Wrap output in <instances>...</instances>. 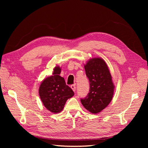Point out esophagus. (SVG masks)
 I'll return each instance as SVG.
<instances>
[{
    "label": "esophagus",
    "mask_w": 148,
    "mask_h": 148,
    "mask_svg": "<svg viewBox=\"0 0 148 148\" xmlns=\"http://www.w3.org/2000/svg\"><path fill=\"white\" fill-rule=\"evenodd\" d=\"M71 88L73 89V91L74 92H76V85L75 84H72V85H71Z\"/></svg>",
    "instance_id": "1"
}]
</instances>
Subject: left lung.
<instances>
[{
	"label": "left lung",
	"instance_id": "1",
	"mask_svg": "<svg viewBox=\"0 0 148 148\" xmlns=\"http://www.w3.org/2000/svg\"><path fill=\"white\" fill-rule=\"evenodd\" d=\"M89 82V91L81 102L92 114L99 113L109 105L114 95V86L109 70L101 58H93L84 65Z\"/></svg>",
	"mask_w": 148,
	"mask_h": 148
}]
</instances>
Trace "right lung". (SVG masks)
Listing matches in <instances>:
<instances>
[{"label":"right lung","mask_w":148,"mask_h":148,"mask_svg":"<svg viewBox=\"0 0 148 148\" xmlns=\"http://www.w3.org/2000/svg\"><path fill=\"white\" fill-rule=\"evenodd\" d=\"M61 69L56 66L53 76L44 79L40 85L39 94L46 108L51 112L59 113L64 109L65 102L74 95L71 88L66 85L60 76Z\"/></svg>","instance_id":"obj_1"}]
</instances>
